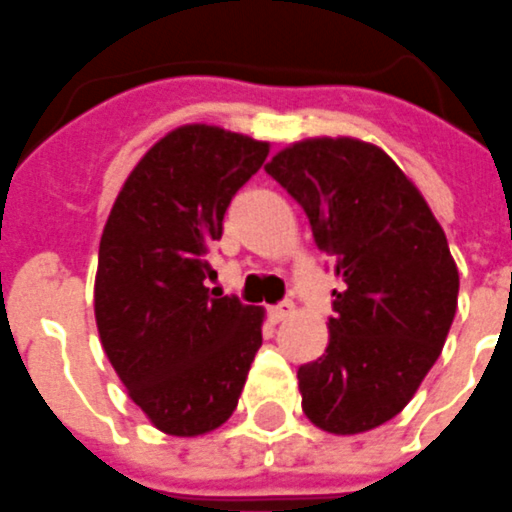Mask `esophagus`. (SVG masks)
I'll return each mask as SVG.
<instances>
[{"mask_svg": "<svg viewBox=\"0 0 512 512\" xmlns=\"http://www.w3.org/2000/svg\"><path fill=\"white\" fill-rule=\"evenodd\" d=\"M293 312H296V306H293V301H280V304L269 309V314H272V320H275V322L288 320V317Z\"/></svg>", "mask_w": 512, "mask_h": 512, "instance_id": "obj_1", "label": "esophagus"}]
</instances>
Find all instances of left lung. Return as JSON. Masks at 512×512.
<instances>
[{
  "instance_id": "left-lung-1",
  "label": "left lung",
  "mask_w": 512,
  "mask_h": 512,
  "mask_svg": "<svg viewBox=\"0 0 512 512\" xmlns=\"http://www.w3.org/2000/svg\"><path fill=\"white\" fill-rule=\"evenodd\" d=\"M264 171L304 208L341 280L325 354L298 367L301 407L327 433L378 428L415 396L455 320L460 275L447 235L370 142H296Z\"/></svg>"
}]
</instances>
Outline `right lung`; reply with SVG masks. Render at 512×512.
<instances>
[{
    "mask_svg": "<svg viewBox=\"0 0 512 512\" xmlns=\"http://www.w3.org/2000/svg\"><path fill=\"white\" fill-rule=\"evenodd\" d=\"M267 155V142L219 126H179L142 155L102 230V349L169 436H200L230 418L261 346L259 306L216 298L203 282L230 200Z\"/></svg>",
    "mask_w": 512,
    "mask_h": 512,
    "instance_id": "obj_1",
    "label": "right lung"
}]
</instances>
